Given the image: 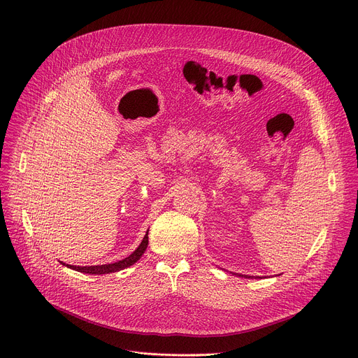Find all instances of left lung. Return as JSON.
I'll return each mask as SVG.
<instances>
[{"instance_id": "8db88e82", "label": "left lung", "mask_w": 358, "mask_h": 358, "mask_svg": "<svg viewBox=\"0 0 358 358\" xmlns=\"http://www.w3.org/2000/svg\"><path fill=\"white\" fill-rule=\"evenodd\" d=\"M232 275H236V276H239V278H248V279H252L253 276H248V275H241V273H232ZM259 278V276H258Z\"/></svg>"}]
</instances>
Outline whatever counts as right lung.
<instances>
[{
  "instance_id": "1",
  "label": "right lung",
  "mask_w": 358,
  "mask_h": 358,
  "mask_svg": "<svg viewBox=\"0 0 358 358\" xmlns=\"http://www.w3.org/2000/svg\"><path fill=\"white\" fill-rule=\"evenodd\" d=\"M147 245H148V231L145 232L141 243L137 246V249L129 255L127 258L122 259V261H117L115 264H106V265H94V266H73V265H66L64 262H61L62 265L68 266L69 269H73V271H78V272H82V273H89V275H106V273H113V272H119V271H123L131 265H134L140 258L141 255L144 253V250L147 249Z\"/></svg>"
}]
</instances>
